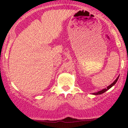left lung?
<instances>
[{"mask_svg":"<svg viewBox=\"0 0 128 128\" xmlns=\"http://www.w3.org/2000/svg\"><path fill=\"white\" fill-rule=\"evenodd\" d=\"M118 78H119V76H118V77H117V78H116V79L115 80H114V82H113V83L112 84H111V85H110L109 86H108V87H107L106 88H104V89H103L102 90H100V91H98V92H96V93H94V94H94V95H100V94H104V93L106 91H107V90H109L110 88H112V87H113V86H114V85L116 83L117 80H118Z\"/></svg>","mask_w":128,"mask_h":128,"instance_id":"8db88e82","label":"left lung"}]
</instances>
